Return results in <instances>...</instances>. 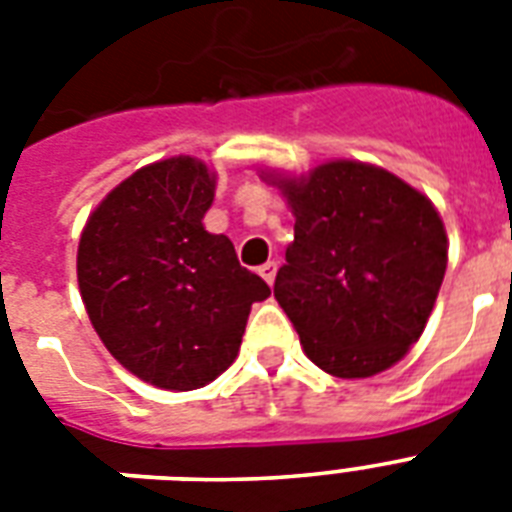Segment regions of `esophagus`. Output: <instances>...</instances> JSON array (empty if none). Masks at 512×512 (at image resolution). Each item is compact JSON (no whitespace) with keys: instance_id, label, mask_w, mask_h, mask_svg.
Masks as SVG:
<instances>
[{"instance_id":"1","label":"esophagus","mask_w":512,"mask_h":512,"mask_svg":"<svg viewBox=\"0 0 512 512\" xmlns=\"http://www.w3.org/2000/svg\"><path fill=\"white\" fill-rule=\"evenodd\" d=\"M276 271H279V265L273 263H265V265H260V276H263L265 279V284H268V287H271L273 281H276Z\"/></svg>"}]
</instances>
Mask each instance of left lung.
Returning a JSON list of instances; mask_svg holds the SVG:
<instances>
[{"instance_id":"1","label":"left lung","mask_w":512,"mask_h":512,"mask_svg":"<svg viewBox=\"0 0 512 512\" xmlns=\"http://www.w3.org/2000/svg\"><path fill=\"white\" fill-rule=\"evenodd\" d=\"M295 215L273 295L305 356L356 380L385 372L420 340L446 273V231L428 196L364 162L273 177Z\"/></svg>"}]
</instances>
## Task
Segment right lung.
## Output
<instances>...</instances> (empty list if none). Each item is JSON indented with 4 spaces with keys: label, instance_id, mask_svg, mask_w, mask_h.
Returning a JSON list of instances; mask_svg holds the SVG:
<instances>
[{
    "label": "right lung",
    "instance_id": "obj_1",
    "mask_svg": "<svg viewBox=\"0 0 512 512\" xmlns=\"http://www.w3.org/2000/svg\"><path fill=\"white\" fill-rule=\"evenodd\" d=\"M215 175L191 156L148 164L84 225L76 279L111 356L164 390H196L239 356L249 308L271 295L231 239L204 231Z\"/></svg>",
    "mask_w": 512,
    "mask_h": 512
}]
</instances>
